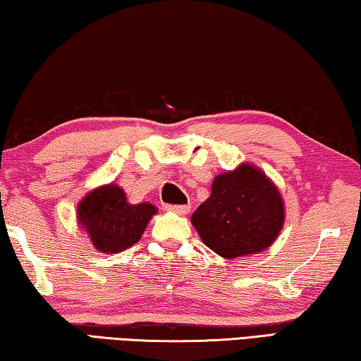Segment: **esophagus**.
Segmentation results:
<instances>
[{
	"instance_id": "1",
	"label": "esophagus",
	"mask_w": 361,
	"mask_h": 361,
	"mask_svg": "<svg viewBox=\"0 0 361 361\" xmlns=\"http://www.w3.org/2000/svg\"><path fill=\"white\" fill-rule=\"evenodd\" d=\"M167 210L178 213V215H186V213L191 210V207L189 205H167Z\"/></svg>"
}]
</instances>
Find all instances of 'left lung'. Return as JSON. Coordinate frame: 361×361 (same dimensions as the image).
<instances>
[{"label": "left lung", "instance_id": "left-lung-1", "mask_svg": "<svg viewBox=\"0 0 361 361\" xmlns=\"http://www.w3.org/2000/svg\"><path fill=\"white\" fill-rule=\"evenodd\" d=\"M191 221L207 247L232 259L258 253L276 240L283 226V202L267 176L245 164L216 176L210 197Z\"/></svg>", "mask_w": 361, "mask_h": 361}]
</instances>
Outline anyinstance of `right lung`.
<instances>
[{
    "label": "right lung",
    "mask_w": 361,
    "mask_h": 361,
    "mask_svg": "<svg viewBox=\"0 0 361 361\" xmlns=\"http://www.w3.org/2000/svg\"><path fill=\"white\" fill-rule=\"evenodd\" d=\"M157 209L151 204L132 205L119 186L95 189L78 207V219L103 253L124 252L142 237Z\"/></svg>",
    "instance_id": "1"
}]
</instances>
